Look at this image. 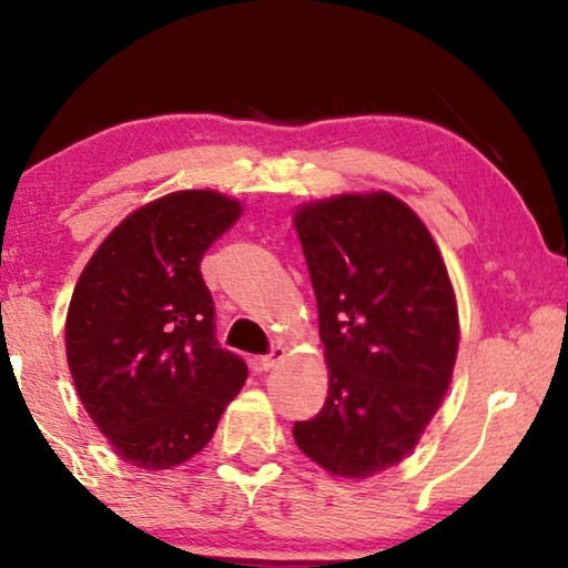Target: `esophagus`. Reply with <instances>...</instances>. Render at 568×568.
Segmentation results:
<instances>
[{"label":"esophagus","instance_id":"34e87169","mask_svg":"<svg viewBox=\"0 0 568 568\" xmlns=\"http://www.w3.org/2000/svg\"><path fill=\"white\" fill-rule=\"evenodd\" d=\"M285 358V348L283 345H275V348L267 353V355H263L261 361H257V365H261V371H271V368H275L277 363H281Z\"/></svg>","mask_w":568,"mask_h":568}]
</instances>
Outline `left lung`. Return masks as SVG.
I'll return each mask as SVG.
<instances>
[{
    "instance_id": "obj_1",
    "label": "left lung",
    "mask_w": 568,
    "mask_h": 568,
    "mask_svg": "<svg viewBox=\"0 0 568 568\" xmlns=\"http://www.w3.org/2000/svg\"><path fill=\"white\" fill-rule=\"evenodd\" d=\"M328 363L321 413L297 420L303 454L368 478L418 446L454 378L460 325L444 257L423 220L386 190L295 207Z\"/></svg>"
}]
</instances>
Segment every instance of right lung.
I'll use <instances>...</instances> for the list:
<instances>
[{
    "label": "right lung",
    "mask_w": 568,
    "mask_h": 568,
    "mask_svg": "<svg viewBox=\"0 0 568 568\" xmlns=\"http://www.w3.org/2000/svg\"><path fill=\"white\" fill-rule=\"evenodd\" d=\"M240 215L223 192H170L124 217L74 285L64 348L77 396L130 466L165 470L200 454L247 378L215 341L200 273Z\"/></svg>",
    "instance_id": "right-lung-1"
}]
</instances>
